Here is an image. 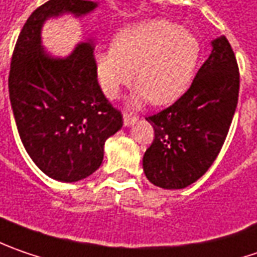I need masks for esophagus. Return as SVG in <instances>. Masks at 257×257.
I'll return each instance as SVG.
<instances>
[{
	"mask_svg": "<svg viewBox=\"0 0 257 257\" xmlns=\"http://www.w3.org/2000/svg\"><path fill=\"white\" fill-rule=\"evenodd\" d=\"M137 115H131V113H123V125L125 126H131L137 122Z\"/></svg>",
	"mask_w": 257,
	"mask_h": 257,
	"instance_id": "34e87169",
	"label": "esophagus"
}]
</instances>
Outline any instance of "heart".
<instances>
[{
	"instance_id": "obj_1",
	"label": "heart",
	"mask_w": 257,
	"mask_h": 257,
	"mask_svg": "<svg viewBox=\"0 0 257 257\" xmlns=\"http://www.w3.org/2000/svg\"><path fill=\"white\" fill-rule=\"evenodd\" d=\"M201 44L193 31L167 20H150L117 31L113 46L95 54V73L102 92L115 99L132 82L138 90L131 99L140 106L170 105L184 93L194 76Z\"/></svg>"
}]
</instances>
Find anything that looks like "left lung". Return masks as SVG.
Returning <instances> with one entry per match:
<instances>
[{
    "label": "left lung",
    "mask_w": 257,
    "mask_h": 257,
    "mask_svg": "<svg viewBox=\"0 0 257 257\" xmlns=\"http://www.w3.org/2000/svg\"><path fill=\"white\" fill-rule=\"evenodd\" d=\"M211 46L184 95L145 117L154 128V141L142 165L157 187L180 190L195 183L217 158L229 134L239 99V66L224 36Z\"/></svg>",
    "instance_id": "obj_1"
}]
</instances>
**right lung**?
<instances>
[{
	"instance_id": "add662e5",
	"label": "right lung",
	"mask_w": 257,
	"mask_h": 257,
	"mask_svg": "<svg viewBox=\"0 0 257 257\" xmlns=\"http://www.w3.org/2000/svg\"><path fill=\"white\" fill-rule=\"evenodd\" d=\"M96 7L93 1H47L28 17L11 57L8 90L21 142L43 173L63 183L95 173L105 141L123 119L97 83L93 44L80 43L70 56L56 59L43 50L41 27L47 18L80 17Z\"/></svg>"
}]
</instances>
